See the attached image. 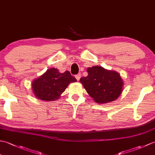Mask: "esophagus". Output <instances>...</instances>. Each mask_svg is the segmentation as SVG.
Returning a JSON list of instances; mask_svg holds the SVG:
<instances>
[{
    "mask_svg": "<svg viewBox=\"0 0 155 155\" xmlns=\"http://www.w3.org/2000/svg\"><path fill=\"white\" fill-rule=\"evenodd\" d=\"M81 74H77L75 76V77H76V78H77V81H79V79H80V78H81Z\"/></svg>",
    "mask_w": 155,
    "mask_h": 155,
    "instance_id": "obj_1",
    "label": "esophagus"
}]
</instances>
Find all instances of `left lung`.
Returning <instances> with one entry per match:
<instances>
[{
  "mask_svg": "<svg viewBox=\"0 0 155 155\" xmlns=\"http://www.w3.org/2000/svg\"><path fill=\"white\" fill-rule=\"evenodd\" d=\"M87 72V77L81 78L80 82L96 103L114 101L122 93L124 83L118 72L99 66L88 68Z\"/></svg>",
  "mask_w": 155,
  "mask_h": 155,
  "instance_id": "left-lung-1",
  "label": "left lung"
}]
</instances>
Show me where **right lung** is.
<instances>
[{
    "label": "right lung",
    "mask_w": 155,
    "mask_h": 155,
    "mask_svg": "<svg viewBox=\"0 0 155 155\" xmlns=\"http://www.w3.org/2000/svg\"><path fill=\"white\" fill-rule=\"evenodd\" d=\"M77 79L69 71L61 73L55 68L46 71L41 77L32 83V88L35 96L38 99L46 101L58 100L71 83Z\"/></svg>",
    "instance_id": "obj_1"
}]
</instances>
